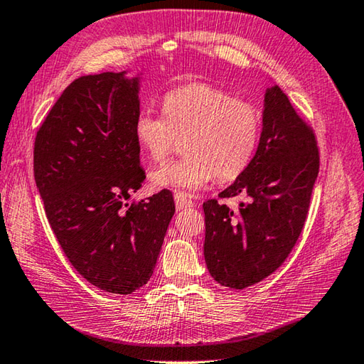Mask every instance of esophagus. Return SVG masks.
Instances as JSON below:
<instances>
[{"label":"esophagus","instance_id":"esophagus-1","mask_svg":"<svg viewBox=\"0 0 364 364\" xmlns=\"http://www.w3.org/2000/svg\"><path fill=\"white\" fill-rule=\"evenodd\" d=\"M175 205L178 210H183V208H191V206H194V202L188 198V196L184 194H175Z\"/></svg>","mask_w":364,"mask_h":364}]
</instances>
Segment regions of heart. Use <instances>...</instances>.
I'll return each mask as SVG.
<instances>
[{"mask_svg": "<svg viewBox=\"0 0 364 364\" xmlns=\"http://www.w3.org/2000/svg\"><path fill=\"white\" fill-rule=\"evenodd\" d=\"M262 118L254 104L206 83H189L162 97V117L140 112L134 137L151 162H162L184 139L180 161L151 172V184L188 196L213 178L229 181L243 173L260 137Z\"/></svg>", "mask_w": 364, "mask_h": 364, "instance_id": "heart-1", "label": "heart"}]
</instances>
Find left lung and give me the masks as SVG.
<instances>
[{"mask_svg":"<svg viewBox=\"0 0 364 364\" xmlns=\"http://www.w3.org/2000/svg\"><path fill=\"white\" fill-rule=\"evenodd\" d=\"M316 135L273 85L265 92L262 134L254 158L220 198L245 196L233 211L203 203V254L220 286L241 290L274 273L304 227L318 175Z\"/></svg>","mask_w":364,"mask_h":364,"instance_id":"1","label":"left lung"}]
</instances>
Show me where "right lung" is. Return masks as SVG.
I'll return each instance as SVG.
<instances>
[{
    "instance_id": "obj_1",
    "label": "right lung",
    "mask_w": 364,
    "mask_h": 364,
    "mask_svg": "<svg viewBox=\"0 0 364 364\" xmlns=\"http://www.w3.org/2000/svg\"><path fill=\"white\" fill-rule=\"evenodd\" d=\"M139 91L126 70L77 78L34 141L36 186L61 249L90 284L119 295L149 281L175 213L167 189L126 203L145 180Z\"/></svg>"
}]
</instances>
